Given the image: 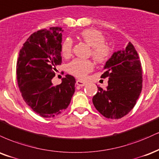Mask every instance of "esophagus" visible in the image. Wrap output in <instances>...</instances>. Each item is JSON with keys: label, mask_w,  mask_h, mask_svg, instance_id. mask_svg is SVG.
I'll return each mask as SVG.
<instances>
[{"label": "esophagus", "mask_w": 159, "mask_h": 159, "mask_svg": "<svg viewBox=\"0 0 159 159\" xmlns=\"http://www.w3.org/2000/svg\"><path fill=\"white\" fill-rule=\"evenodd\" d=\"M76 84L77 85H79V86L83 87V86H84V85H86V83H85V82H83V81H81V80H76Z\"/></svg>", "instance_id": "1"}]
</instances>
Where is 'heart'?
<instances>
[{
  "mask_svg": "<svg viewBox=\"0 0 159 159\" xmlns=\"http://www.w3.org/2000/svg\"><path fill=\"white\" fill-rule=\"evenodd\" d=\"M80 36L84 42L91 47V57L97 62L104 64L109 61L112 53V49L105 43L106 38L101 32L95 29H88L82 31ZM72 50V39H65L61 46V55L64 57H69L71 55ZM93 68L94 65L92 61L85 59H75L68 65V72L80 79H84Z\"/></svg>",
  "mask_w": 159,
  "mask_h": 159,
  "instance_id": "heart-1",
  "label": "heart"
}]
</instances>
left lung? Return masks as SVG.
Masks as SVG:
<instances>
[{
  "instance_id": "8db88e82",
  "label": "left lung",
  "mask_w": 159,
  "mask_h": 159,
  "mask_svg": "<svg viewBox=\"0 0 159 159\" xmlns=\"http://www.w3.org/2000/svg\"><path fill=\"white\" fill-rule=\"evenodd\" d=\"M101 78L109 77L106 89L98 87L93 97L96 109L110 119L126 115L136 104L142 90V68L135 47L129 42L106 61Z\"/></svg>"
}]
</instances>
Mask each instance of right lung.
Listing matches in <instances>:
<instances>
[{"mask_svg":"<svg viewBox=\"0 0 159 159\" xmlns=\"http://www.w3.org/2000/svg\"><path fill=\"white\" fill-rule=\"evenodd\" d=\"M61 27L35 32L20 50L16 65L17 81L21 96L35 113L53 117L68 108L75 91V78L67 74L61 83L52 79L61 63Z\"/></svg>","mask_w":159,"mask_h":159,"instance_id":"obj_1","label":"right lung"}]
</instances>
